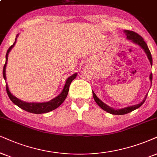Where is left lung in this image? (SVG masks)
Wrapping results in <instances>:
<instances>
[{"label":"left lung","instance_id":"8db88e82","mask_svg":"<svg viewBox=\"0 0 157 157\" xmlns=\"http://www.w3.org/2000/svg\"><path fill=\"white\" fill-rule=\"evenodd\" d=\"M124 33H125L126 38L128 39V40L131 41L132 43H135V44L139 45V46L143 50L145 51V53H146V56H147L148 60H149V61H150V64L152 66L151 54V52H150L149 49H148L147 44H146V42H145V41L144 40L143 37L141 36H140V35L138 34H137V33H134V32H132V31L124 30ZM149 79H150L151 83L152 82V73H151L150 75H149ZM147 95H148V93L146 95V96H145L144 100H143L140 103H139V104H136V105H132V106H129L124 107V108L119 109H115L112 108V107L109 106L108 105L104 104V103L101 100H100V99H99L98 97H97L96 95L95 94V93L93 91V98H94L95 101L96 102V104H98V106L102 109L106 111V112L110 113V114H117V115L126 114H128V113H130V112H132V111H134V110L137 109H138L140 106H141L142 104L145 102L146 97H147Z\"/></svg>","mask_w":157,"mask_h":157}]
</instances>
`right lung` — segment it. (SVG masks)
<instances>
[{"label":"right lung","instance_id":"1","mask_svg":"<svg viewBox=\"0 0 157 157\" xmlns=\"http://www.w3.org/2000/svg\"><path fill=\"white\" fill-rule=\"evenodd\" d=\"M19 34L17 35L15 39V42L13 43V44L11 45V47L8 49L6 54V63L3 67V76L5 80H6V65H7V61H8V56L11 49L13 48V47L14 46L16 42H17V39ZM77 73H75L71 76H69L68 78L67 79L66 82L63 88V90L60 93V94H59L56 97H55L54 98L51 99L49 101L47 102H41V103H37V102H26L24 101H21L20 99L17 98V97H15L12 93H11V91L9 90V87H8V84L6 82V88L7 94L9 96L10 100L12 101L15 105H17V106H19V108H21V109L27 111V112L33 113V114H44V113H47L51 111L56 109V108L60 106L63 102L64 101L65 98H67V94L69 92V85H70L71 82L73 80H75L77 77Z\"/></svg>","mask_w":157,"mask_h":157}]
</instances>
